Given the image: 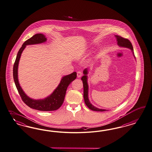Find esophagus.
<instances>
[{
    "label": "esophagus",
    "instance_id": "esophagus-1",
    "mask_svg": "<svg viewBox=\"0 0 152 152\" xmlns=\"http://www.w3.org/2000/svg\"><path fill=\"white\" fill-rule=\"evenodd\" d=\"M81 76H82V72H81V71H78L77 73V77L79 78V77H81Z\"/></svg>",
    "mask_w": 152,
    "mask_h": 152
}]
</instances>
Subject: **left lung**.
Listing matches in <instances>:
<instances>
[{"label": "left lung", "mask_w": 152, "mask_h": 152, "mask_svg": "<svg viewBox=\"0 0 152 152\" xmlns=\"http://www.w3.org/2000/svg\"><path fill=\"white\" fill-rule=\"evenodd\" d=\"M115 37L116 38V40L117 42V45L120 47L125 48H128L131 50V52L132 53L133 56L134 58L135 59V57L134 56V49L132 45L131 44V42H130L128 39L123 38L121 37H120L118 35H115ZM89 73V71L88 68L84 69L83 71V74L84 76L81 77V80L83 81V87H84V99L85 104L87 105V107L89 108L90 110L94 111H99V112H103V111H106L107 110H104V109H100L96 107H95L94 105L92 104L89 99V85H88V75Z\"/></svg>", "instance_id": "left-lung-1"}]
</instances>
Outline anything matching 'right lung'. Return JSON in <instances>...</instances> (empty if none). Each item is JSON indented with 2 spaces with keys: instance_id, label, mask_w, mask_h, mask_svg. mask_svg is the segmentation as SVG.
Masks as SVG:
<instances>
[{
  "instance_id": "obj_1",
  "label": "right lung",
  "mask_w": 152,
  "mask_h": 152,
  "mask_svg": "<svg viewBox=\"0 0 152 152\" xmlns=\"http://www.w3.org/2000/svg\"><path fill=\"white\" fill-rule=\"evenodd\" d=\"M47 40L45 35L42 34H37L25 42L17 53L13 70L15 83L23 102L31 108L41 111H52L59 108L63 104L68 85L77 77L76 72L64 76L52 93L44 99H34L27 95L22 89L18 79V67L22 53L26 45L39 44L47 42Z\"/></svg>"
}]
</instances>
